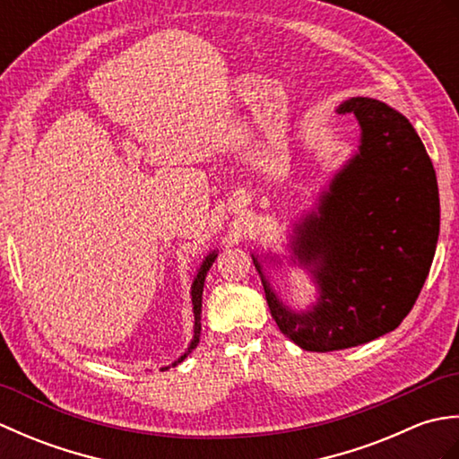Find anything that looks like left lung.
Segmentation results:
<instances>
[{"instance_id": "left-lung-1", "label": "left lung", "mask_w": 459, "mask_h": 459, "mask_svg": "<svg viewBox=\"0 0 459 459\" xmlns=\"http://www.w3.org/2000/svg\"><path fill=\"white\" fill-rule=\"evenodd\" d=\"M339 112L359 120V152L291 237V260L307 268L319 288L316 304L306 311L288 307L252 255L280 331L317 353L363 345L401 325L430 272L440 235L436 171L412 124L363 96L343 102Z\"/></svg>"}]
</instances>
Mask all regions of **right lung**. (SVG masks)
Instances as JSON below:
<instances>
[{"label": "right lung", "instance_id": "1", "mask_svg": "<svg viewBox=\"0 0 459 459\" xmlns=\"http://www.w3.org/2000/svg\"><path fill=\"white\" fill-rule=\"evenodd\" d=\"M214 258H217V250H212L211 255L203 260V264H201V268H199V272H197V276H195V280H193V286H191V301H193V316H195L193 339H191V343H189L187 351H185V353H183L178 360H175V363H173L171 367L183 363L185 357H187V355L191 353V351H193L195 347H197V343H199V337H201V301H203V286H204V276H207V272H209V268L212 266ZM165 368H169V367H163L161 370H165Z\"/></svg>", "mask_w": 459, "mask_h": 459}]
</instances>
